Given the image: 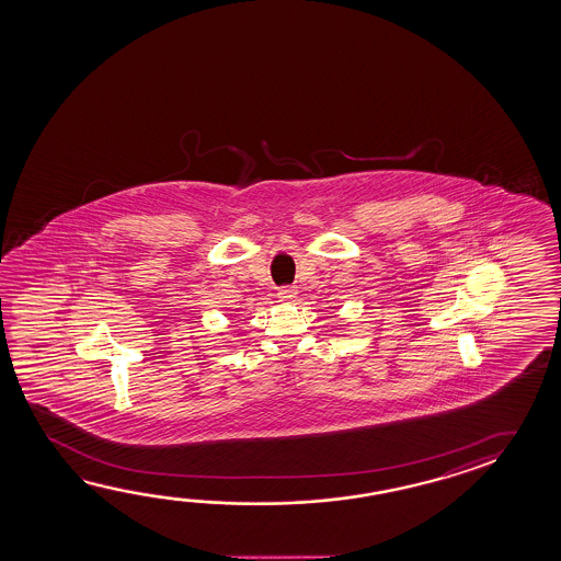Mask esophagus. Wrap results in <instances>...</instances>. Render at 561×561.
I'll use <instances>...</instances> for the list:
<instances>
[{
    "label": "esophagus",
    "mask_w": 561,
    "mask_h": 561,
    "mask_svg": "<svg viewBox=\"0 0 561 561\" xmlns=\"http://www.w3.org/2000/svg\"><path fill=\"white\" fill-rule=\"evenodd\" d=\"M296 295H298V293H296V288H293V286H286V288H280V290L276 293V296H278V300H280V302H293V300L296 298Z\"/></svg>",
    "instance_id": "34e87169"
}]
</instances>
